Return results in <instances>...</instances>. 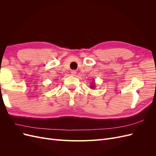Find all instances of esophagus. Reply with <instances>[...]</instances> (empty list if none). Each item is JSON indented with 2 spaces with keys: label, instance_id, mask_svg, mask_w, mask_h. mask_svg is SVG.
I'll use <instances>...</instances> for the list:
<instances>
[{
  "label": "esophagus",
  "instance_id": "34e87169",
  "mask_svg": "<svg viewBox=\"0 0 156 156\" xmlns=\"http://www.w3.org/2000/svg\"><path fill=\"white\" fill-rule=\"evenodd\" d=\"M77 72L75 70H72V72H71V73H72V75H75V74H76Z\"/></svg>",
  "mask_w": 156,
  "mask_h": 156
}]
</instances>
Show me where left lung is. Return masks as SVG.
Segmentation results:
<instances>
[{
    "mask_svg": "<svg viewBox=\"0 0 156 156\" xmlns=\"http://www.w3.org/2000/svg\"><path fill=\"white\" fill-rule=\"evenodd\" d=\"M90 87H91L92 88H94V84H91V85H90Z\"/></svg>",
    "mask_w": 156,
    "mask_h": 156,
    "instance_id": "8db88e82",
    "label": "left lung"
}]
</instances>
